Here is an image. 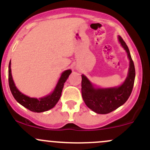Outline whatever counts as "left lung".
I'll return each instance as SVG.
<instances>
[{"mask_svg": "<svg viewBox=\"0 0 150 150\" xmlns=\"http://www.w3.org/2000/svg\"><path fill=\"white\" fill-rule=\"evenodd\" d=\"M118 40L127 52L129 74L124 82L117 87L95 88L84 75H81V95L86 105L99 114H107L124 104L130 97L135 79V68L129 47L121 36Z\"/></svg>", "mask_w": 150, "mask_h": 150, "instance_id": "1", "label": "left lung"}]
</instances>
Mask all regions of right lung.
<instances>
[{
    "mask_svg": "<svg viewBox=\"0 0 150 150\" xmlns=\"http://www.w3.org/2000/svg\"><path fill=\"white\" fill-rule=\"evenodd\" d=\"M71 73L70 69L65 71L62 73L56 86L53 92L50 95L44 97L40 99L29 98L27 95H24L19 92V90L15 86L13 82V78L11 75V61L9 62L8 66V84L10 87L11 92L13 95V98L18 102L19 104L24 106L29 110L35 112H42L47 111L48 110L52 108L56 105L61 96L63 88H64V83L67 80L68 77Z\"/></svg>",
    "mask_w": 150,
    "mask_h": 150,
    "instance_id": "1",
    "label": "right lung"
}]
</instances>
